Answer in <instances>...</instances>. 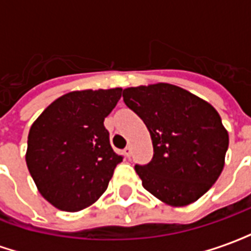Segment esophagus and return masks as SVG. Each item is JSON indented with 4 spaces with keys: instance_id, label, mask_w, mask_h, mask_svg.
<instances>
[{
    "instance_id": "obj_1",
    "label": "esophagus",
    "mask_w": 251,
    "mask_h": 251,
    "mask_svg": "<svg viewBox=\"0 0 251 251\" xmlns=\"http://www.w3.org/2000/svg\"><path fill=\"white\" fill-rule=\"evenodd\" d=\"M124 152H125L126 157H127V158L130 157V156H131V147H130V145H127V147L125 148V151H124Z\"/></svg>"
}]
</instances>
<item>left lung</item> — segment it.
Returning a JSON list of instances; mask_svg holds the SVG:
<instances>
[{
  "mask_svg": "<svg viewBox=\"0 0 251 251\" xmlns=\"http://www.w3.org/2000/svg\"><path fill=\"white\" fill-rule=\"evenodd\" d=\"M122 97L152 138V161L134 167L144 188L174 207L196 201L225 167L228 133L218 111L169 83L125 88Z\"/></svg>",
  "mask_w": 251,
  "mask_h": 251,
  "instance_id": "8db88e82",
  "label": "left lung"
}]
</instances>
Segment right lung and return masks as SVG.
<instances>
[{"mask_svg":"<svg viewBox=\"0 0 251 251\" xmlns=\"http://www.w3.org/2000/svg\"><path fill=\"white\" fill-rule=\"evenodd\" d=\"M121 94L120 87L72 91L30 126L26 165L39 192L59 210L75 212L95 203L122 161L103 125Z\"/></svg>","mask_w":251,"mask_h":251,"instance_id":"add662e5","label":"right lung"}]
</instances>
